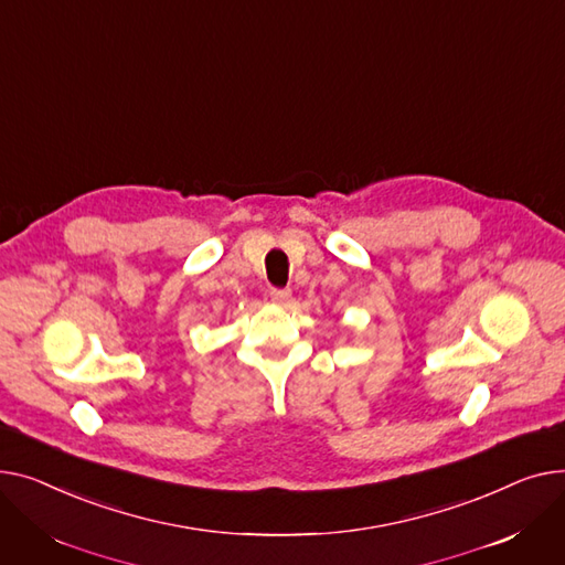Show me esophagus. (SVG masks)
I'll list each match as a JSON object with an SVG mask.
<instances>
[{
  "label": "esophagus",
  "instance_id": "obj_1",
  "mask_svg": "<svg viewBox=\"0 0 565 565\" xmlns=\"http://www.w3.org/2000/svg\"><path fill=\"white\" fill-rule=\"evenodd\" d=\"M269 296H271V301H274L276 306H285V303H289L291 291H289V289H271Z\"/></svg>",
  "mask_w": 565,
  "mask_h": 565
}]
</instances>
